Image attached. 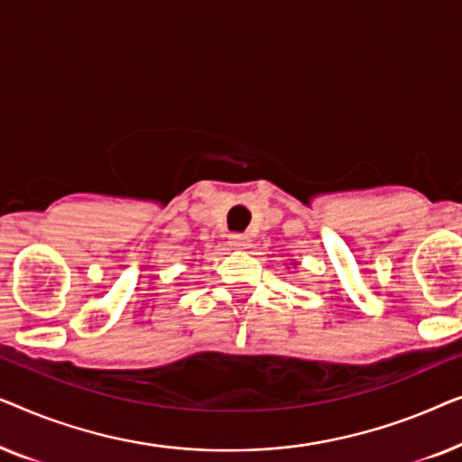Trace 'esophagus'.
Wrapping results in <instances>:
<instances>
[{"label":"esophagus","mask_w":462,"mask_h":462,"mask_svg":"<svg viewBox=\"0 0 462 462\" xmlns=\"http://www.w3.org/2000/svg\"><path fill=\"white\" fill-rule=\"evenodd\" d=\"M229 244L233 245L236 250H245L250 248V237L245 236V233H233V236H229Z\"/></svg>","instance_id":"34e87169"}]
</instances>
